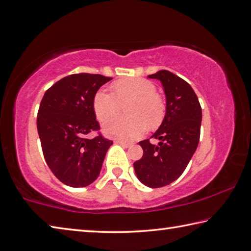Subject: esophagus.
Instances as JSON below:
<instances>
[{
  "label": "esophagus",
  "mask_w": 251,
  "mask_h": 251,
  "mask_svg": "<svg viewBox=\"0 0 251 251\" xmlns=\"http://www.w3.org/2000/svg\"><path fill=\"white\" fill-rule=\"evenodd\" d=\"M116 143L120 144V145H122L123 147H125V148H129V147L133 146V144H131V143H127V142H124V141H116Z\"/></svg>",
  "instance_id": "34e87169"
}]
</instances>
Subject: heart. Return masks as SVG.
<instances>
[{
  "instance_id": "b5f03b06",
  "label": "heart",
  "mask_w": 251,
  "mask_h": 251,
  "mask_svg": "<svg viewBox=\"0 0 251 251\" xmlns=\"http://www.w3.org/2000/svg\"><path fill=\"white\" fill-rule=\"evenodd\" d=\"M113 92L100 90L94 96L93 106L100 122L107 121L121 109L123 103L131 101L127 106L128 118L120 117L106 122L104 133L118 141H134L145 134L147 125L151 128L163 121L165 106L156 94V86L144 78L123 79L114 85Z\"/></svg>"
}]
</instances>
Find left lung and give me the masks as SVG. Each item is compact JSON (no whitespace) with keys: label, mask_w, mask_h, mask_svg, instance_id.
Segmentation results:
<instances>
[{"label":"left lung","mask_w":251,"mask_h":251,"mask_svg":"<svg viewBox=\"0 0 251 251\" xmlns=\"http://www.w3.org/2000/svg\"><path fill=\"white\" fill-rule=\"evenodd\" d=\"M160 80L166 96V114L159 128L150 139L139 142L144 154L134 163L139 181L151 188L167 186L179 178L197 150L201 136V107L192 86L173 74L161 70L148 75Z\"/></svg>","instance_id":"8db88e82"}]
</instances>
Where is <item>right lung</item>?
<instances>
[{
    "label": "right lung",
    "instance_id": "add662e5",
    "mask_svg": "<svg viewBox=\"0 0 251 251\" xmlns=\"http://www.w3.org/2000/svg\"><path fill=\"white\" fill-rule=\"evenodd\" d=\"M112 77L79 73L59 79L45 92L37 114V131L44 158L63 184L86 187L99 177L113 142L100 134L93 100Z\"/></svg>",
    "mask_w": 251,
    "mask_h": 251
}]
</instances>
